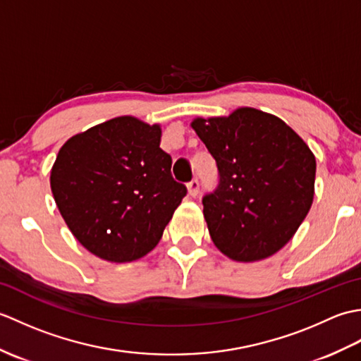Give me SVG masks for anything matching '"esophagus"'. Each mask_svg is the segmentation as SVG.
<instances>
[{"mask_svg":"<svg viewBox=\"0 0 361 361\" xmlns=\"http://www.w3.org/2000/svg\"><path fill=\"white\" fill-rule=\"evenodd\" d=\"M198 192H200V183H198L197 180H192L188 183V194L190 197H197Z\"/></svg>","mask_w":361,"mask_h":361,"instance_id":"esophagus-1","label":"esophagus"}]
</instances>
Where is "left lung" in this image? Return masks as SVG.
I'll return each mask as SVG.
<instances>
[{
    "mask_svg": "<svg viewBox=\"0 0 361 361\" xmlns=\"http://www.w3.org/2000/svg\"><path fill=\"white\" fill-rule=\"evenodd\" d=\"M192 128L219 169L203 214L216 247L239 262L278 252L298 231L315 194L317 161L282 119L250 106Z\"/></svg>",
    "mask_w": 361,
    "mask_h": 361,
    "instance_id": "obj_1",
    "label": "left lung"
}]
</instances>
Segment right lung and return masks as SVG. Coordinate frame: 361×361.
I'll return each instance as SVG.
<instances>
[{
    "instance_id": "1",
    "label": "right lung",
    "mask_w": 361,
    "mask_h": 361,
    "mask_svg": "<svg viewBox=\"0 0 361 361\" xmlns=\"http://www.w3.org/2000/svg\"><path fill=\"white\" fill-rule=\"evenodd\" d=\"M161 127L114 118L70 137L51 190L73 235L94 256L132 262L157 247L188 189L172 178Z\"/></svg>"
}]
</instances>
